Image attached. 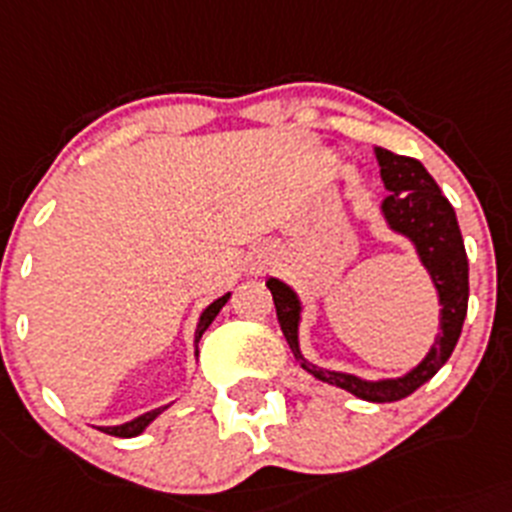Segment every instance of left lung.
<instances>
[{
	"label": "left lung",
	"instance_id": "8db88e82",
	"mask_svg": "<svg viewBox=\"0 0 512 512\" xmlns=\"http://www.w3.org/2000/svg\"><path fill=\"white\" fill-rule=\"evenodd\" d=\"M376 159L381 166V179L389 189V197L381 204L386 222L394 232L404 234L414 242L419 252V260L432 275V283L439 293V336L434 341L432 351L424 356L417 369L409 371L401 379L386 381H364L358 376L341 374V371H326L321 366L308 364L298 346V323H300V300L293 290L280 280L270 278L272 300L278 310V321L283 328V336L293 351L295 361L303 366L315 379L326 384L341 386L351 391L353 396L364 401H399L404 396L414 394L422 384H427L452 356L457 346V338L462 333V323L467 315V298H470V280H467V252L462 242L460 224H457L455 209L447 202L437 181L429 176V171L409 156H396L386 148H376Z\"/></svg>",
	"mask_w": 512,
	"mask_h": 512
}]
</instances>
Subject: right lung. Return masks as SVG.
Segmentation results:
<instances>
[{"label": "right lung", "instance_id": "obj_1", "mask_svg": "<svg viewBox=\"0 0 512 512\" xmlns=\"http://www.w3.org/2000/svg\"><path fill=\"white\" fill-rule=\"evenodd\" d=\"M227 300H229V293L222 295V298H219V300H214V303L209 305L207 310H204L202 318H199L197 333H194V353H197V356H199V338H202V333L207 331L209 326H212V321H214V318H217V313L224 308V303H227ZM164 409L166 407L154 409V412H146V414H141V417L133 419V422L118 424V427H100V429H103L105 434H113V437H136V434H141L143 429L148 427V424L154 422V419L159 417L161 412H164Z\"/></svg>", "mask_w": 512, "mask_h": 512}]
</instances>
